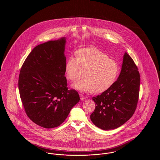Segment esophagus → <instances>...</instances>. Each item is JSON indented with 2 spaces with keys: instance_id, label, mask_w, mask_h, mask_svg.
<instances>
[{
  "instance_id": "esophagus-1",
  "label": "esophagus",
  "mask_w": 160,
  "mask_h": 160,
  "mask_svg": "<svg viewBox=\"0 0 160 160\" xmlns=\"http://www.w3.org/2000/svg\"><path fill=\"white\" fill-rule=\"evenodd\" d=\"M80 99L82 100V101H83L84 99H85L86 98V97L84 96V95H83L82 94H80Z\"/></svg>"
}]
</instances>
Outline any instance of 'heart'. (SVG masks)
<instances>
[{"label":"heart","instance_id":"obj_1","mask_svg":"<svg viewBox=\"0 0 160 160\" xmlns=\"http://www.w3.org/2000/svg\"><path fill=\"white\" fill-rule=\"evenodd\" d=\"M85 69L84 78L72 85L84 92L99 93L106 91L115 83L119 73L116 61L106 54L93 47L85 48L71 55L65 63V73L69 80L76 81L80 68Z\"/></svg>","mask_w":160,"mask_h":160}]
</instances>
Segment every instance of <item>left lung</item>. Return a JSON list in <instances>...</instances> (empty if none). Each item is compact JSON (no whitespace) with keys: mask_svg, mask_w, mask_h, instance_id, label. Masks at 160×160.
<instances>
[{"mask_svg":"<svg viewBox=\"0 0 160 160\" xmlns=\"http://www.w3.org/2000/svg\"><path fill=\"white\" fill-rule=\"evenodd\" d=\"M140 82L137 66L125 52L117 80L106 91L92 98L96 106L90 117L93 123L101 129L109 130L128 121L137 107Z\"/></svg>","mask_w":160,"mask_h":160,"instance_id":"8db88e82","label":"left lung"}]
</instances>
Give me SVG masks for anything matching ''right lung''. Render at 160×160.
<instances>
[{"instance_id":"obj_1","label":"right lung","mask_w":160,"mask_h":160,"mask_svg":"<svg viewBox=\"0 0 160 160\" xmlns=\"http://www.w3.org/2000/svg\"><path fill=\"white\" fill-rule=\"evenodd\" d=\"M65 44L63 37L36 46L19 75L18 89L26 113L45 128L59 126L80 100L78 92L67 88Z\"/></svg>"}]
</instances>
